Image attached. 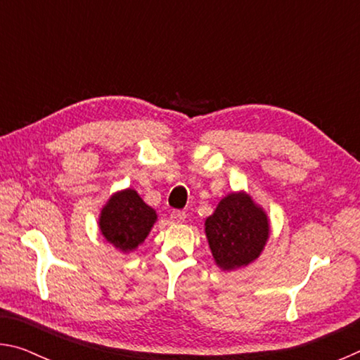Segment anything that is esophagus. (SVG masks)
Wrapping results in <instances>:
<instances>
[{"label":"esophagus","instance_id":"34e87169","mask_svg":"<svg viewBox=\"0 0 360 360\" xmlns=\"http://www.w3.org/2000/svg\"><path fill=\"white\" fill-rule=\"evenodd\" d=\"M169 221H172L173 224H182L186 221V212L179 211V210H174L172 214H169Z\"/></svg>","mask_w":360,"mask_h":360}]
</instances>
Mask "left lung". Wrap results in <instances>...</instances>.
I'll return each mask as SVG.
<instances>
[{"label":"left lung","mask_w":360,"mask_h":360,"mask_svg":"<svg viewBox=\"0 0 360 360\" xmlns=\"http://www.w3.org/2000/svg\"><path fill=\"white\" fill-rule=\"evenodd\" d=\"M212 257L222 270L246 266L259 257L270 233L264 210L245 192L230 193L219 202L205 222Z\"/></svg>","instance_id":"8db88e82"}]
</instances>
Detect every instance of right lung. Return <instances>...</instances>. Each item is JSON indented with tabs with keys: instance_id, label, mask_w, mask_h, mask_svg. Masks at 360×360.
I'll return each mask as SVG.
<instances>
[{
	"instance_id": "obj_1",
	"label": "right lung",
	"mask_w": 360,
	"mask_h": 360,
	"mask_svg": "<svg viewBox=\"0 0 360 360\" xmlns=\"http://www.w3.org/2000/svg\"><path fill=\"white\" fill-rule=\"evenodd\" d=\"M155 221V211L143 202L136 191L127 188L112 195L101 210L100 230L106 241L122 252H129L146 240Z\"/></svg>"
}]
</instances>
